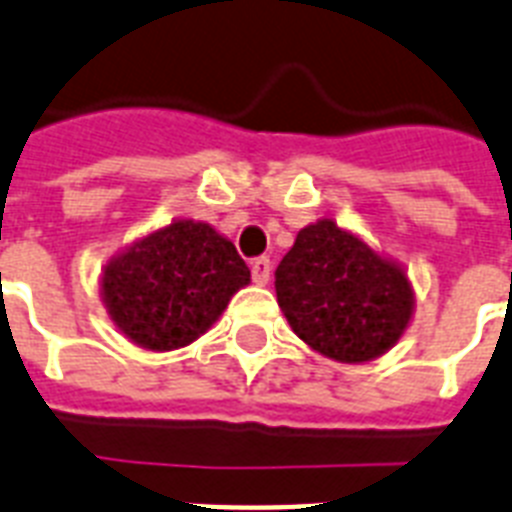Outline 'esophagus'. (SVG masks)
<instances>
[{"label":"esophagus","instance_id":"esophagus-1","mask_svg":"<svg viewBox=\"0 0 512 512\" xmlns=\"http://www.w3.org/2000/svg\"><path fill=\"white\" fill-rule=\"evenodd\" d=\"M249 268H252V278H255V284H268L270 281V270H273V265H270V257H255L252 263H249Z\"/></svg>","mask_w":512,"mask_h":512}]
</instances>
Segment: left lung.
Wrapping results in <instances>:
<instances>
[{"label":"left lung","instance_id":"8db88e82","mask_svg":"<svg viewBox=\"0 0 512 512\" xmlns=\"http://www.w3.org/2000/svg\"><path fill=\"white\" fill-rule=\"evenodd\" d=\"M276 297L294 334L342 363L384 355L413 315L405 273L334 220L299 231L276 268Z\"/></svg>","mask_w":512,"mask_h":512}]
</instances>
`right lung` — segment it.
Returning a JSON list of instances; mask_svg holds the SVG:
<instances>
[{"instance_id": "obj_1", "label": "right lung", "mask_w": 512, "mask_h": 512, "mask_svg": "<svg viewBox=\"0 0 512 512\" xmlns=\"http://www.w3.org/2000/svg\"><path fill=\"white\" fill-rule=\"evenodd\" d=\"M249 284L236 247L207 223L176 220L105 268L102 294L115 326L147 350H178L205 334Z\"/></svg>"}]
</instances>
